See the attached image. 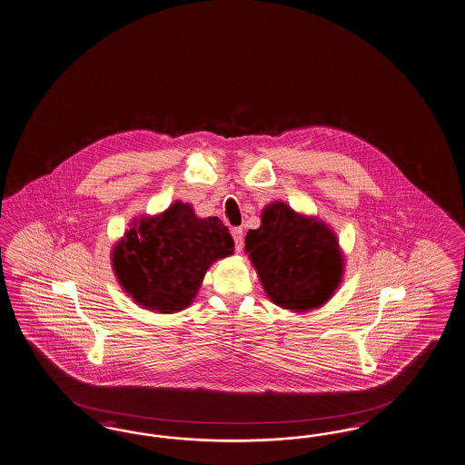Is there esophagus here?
<instances>
[{
	"label": "esophagus",
	"instance_id": "obj_1",
	"mask_svg": "<svg viewBox=\"0 0 465 465\" xmlns=\"http://www.w3.org/2000/svg\"><path fill=\"white\" fill-rule=\"evenodd\" d=\"M232 237H233V241H235V249H237V252H241L242 245H243V230L239 228V226L232 228Z\"/></svg>",
	"mask_w": 465,
	"mask_h": 465
}]
</instances>
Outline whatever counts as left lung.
Listing matches in <instances>:
<instances>
[{
    "label": "left lung",
    "instance_id": "left-lung-1",
    "mask_svg": "<svg viewBox=\"0 0 465 465\" xmlns=\"http://www.w3.org/2000/svg\"><path fill=\"white\" fill-rule=\"evenodd\" d=\"M245 252L268 298L292 312H310L325 304L344 272V256L334 232L283 203L262 209L260 228L247 232Z\"/></svg>",
    "mask_w": 465,
    "mask_h": 465
}]
</instances>
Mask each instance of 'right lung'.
<instances>
[{
  "label": "right lung",
  "instance_id": "obj_1",
  "mask_svg": "<svg viewBox=\"0 0 465 465\" xmlns=\"http://www.w3.org/2000/svg\"><path fill=\"white\" fill-rule=\"evenodd\" d=\"M131 224L112 251V264L123 289L152 312L185 310L207 268L233 254V239L222 220L197 218L192 205L180 201Z\"/></svg>",
  "mask_w": 465,
  "mask_h": 465
}]
</instances>
